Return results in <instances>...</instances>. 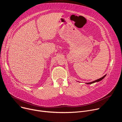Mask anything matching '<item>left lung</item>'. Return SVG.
<instances>
[{
	"label": "left lung",
	"mask_w": 122,
	"mask_h": 122,
	"mask_svg": "<svg viewBox=\"0 0 122 122\" xmlns=\"http://www.w3.org/2000/svg\"><path fill=\"white\" fill-rule=\"evenodd\" d=\"M106 75H107V74H106L105 76H104L103 77H102V78H100V79H98V80H95V81H91V82H86V83L87 84V85H89V84H92V83H95V82H99V81H102L103 79H104V78L106 76Z\"/></svg>",
	"instance_id": "obj_1"
}]
</instances>
